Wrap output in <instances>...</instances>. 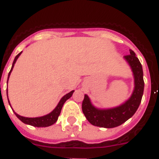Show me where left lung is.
Masks as SVG:
<instances>
[{
    "instance_id": "obj_1",
    "label": "left lung",
    "mask_w": 159,
    "mask_h": 159,
    "mask_svg": "<svg viewBox=\"0 0 159 159\" xmlns=\"http://www.w3.org/2000/svg\"><path fill=\"white\" fill-rule=\"evenodd\" d=\"M124 58L129 63L134 73L135 84L134 92L130 99L123 105L107 110H99L94 107L88 95H84L82 102L83 112L88 122L94 126L106 128L118 127L134 116L139 107L144 90L142 64L131 49H130V54L124 56Z\"/></svg>"
}]
</instances>
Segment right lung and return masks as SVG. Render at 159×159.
<instances>
[{
	"label": "right lung",
	"instance_id": "right-lung-1",
	"mask_svg": "<svg viewBox=\"0 0 159 159\" xmlns=\"http://www.w3.org/2000/svg\"><path fill=\"white\" fill-rule=\"evenodd\" d=\"M20 53L21 52H20L19 54L15 57V59H14L13 63H12V68H11L10 71H9V73H8V77H9V75H10L11 71H12V68H13L14 64L16 63V60H17V58L19 57L20 55ZM73 92H74V91H71V92H69V93H67V95H64L62 99H60V101L59 102L57 107L55 108L54 110H53L51 113H49L48 115H47V116H42V117H37V118H26V117H23V116H19V115H17L16 112H14V113H15L16 117H17L20 121L23 122L24 123H26V124H29V125H31V126H33V127H49V126L54 124V123L57 121L59 116H60V112H61V109H62L63 107V105H64V102H66V100L69 99L70 97L72 95ZM8 102H9V101H8ZM9 104H10V102H9Z\"/></svg>",
	"mask_w": 159,
	"mask_h": 159
}]
</instances>
